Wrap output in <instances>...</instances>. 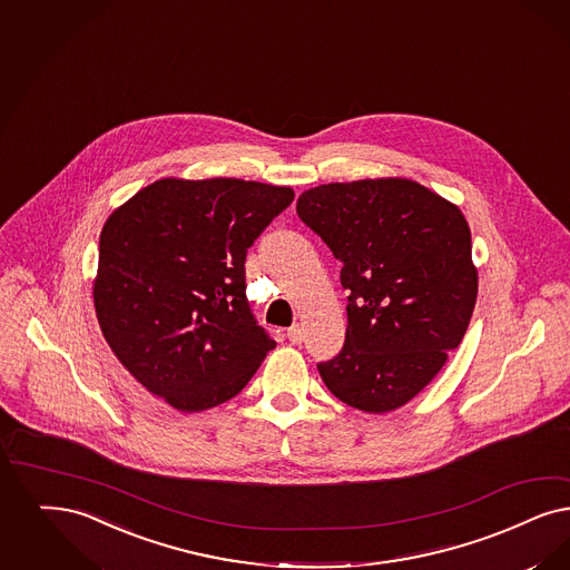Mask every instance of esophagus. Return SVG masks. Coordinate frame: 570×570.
<instances>
[{"instance_id": "34e87169", "label": "esophagus", "mask_w": 570, "mask_h": 570, "mask_svg": "<svg viewBox=\"0 0 570 570\" xmlns=\"http://www.w3.org/2000/svg\"><path fill=\"white\" fill-rule=\"evenodd\" d=\"M286 335H288V340H291V343L303 342V328H301V326H298V324H295V326H291V328H288V333H286Z\"/></svg>"}]
</instances>
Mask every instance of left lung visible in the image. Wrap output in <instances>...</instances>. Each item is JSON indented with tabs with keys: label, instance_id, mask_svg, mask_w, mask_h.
I'll return each instance as SVG.
<instances>
[{
	"label": "left lung",
	"instance_id": "1",
	"mask_svg": "<svg viewBox=\"0 0 570 570\" xmlns=\"http://www.w3.org/2000/svg\"><path fill=\"white\" fill-rule=\"evenodd\" d=\"M298 218L342 261L347 331L318 363L350 407L386 413L411 401L455 350L475 309L471 230L455 205L422 184L387 178L322 184Z\"/></svg>",
	"mask_w": 570,
	"mask_h": 570
}]
</instances>
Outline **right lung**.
Instances as JSON below:
<instances>
[{
    "label": "right lung",
    "instance_id": "obj_1",
    "mask_svg": "<svg viewBox=\"0 0 570 570\" xmlns=\"http://www.w3.org/2000/svg\"><path fill=\"white\" fill-rule=\"evenodd\" d=\"M295 193L235 178L146 186L106 220L95 312L116 358L171 407L209 410L275 342L246 296V254Z\"/></svg>",
    "mask_w": 570,
    "mask_h": 570
}]
</instances>
